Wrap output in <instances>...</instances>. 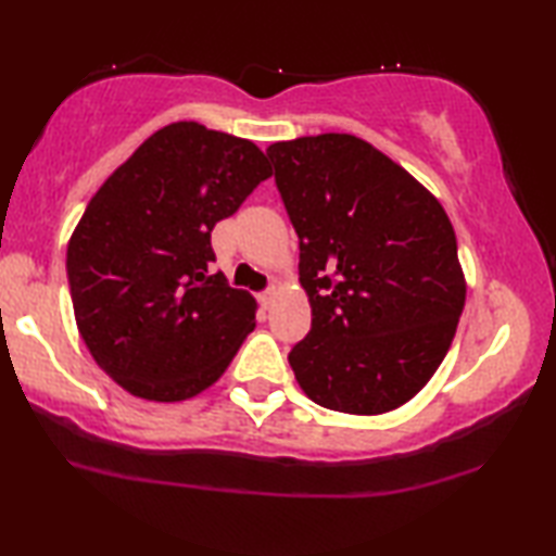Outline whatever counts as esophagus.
<instances>
[{
    "mask_svg": "<svg viewBox=\"0 0 556 556\" xmlns=\"http://www.w3.org/2000/svg\"><path fill=\"white\" fill-rule=\"evenodd\" d=\"M275 299H277V289L275 287H269L267 291H262V294H260V301H262V306H265V308H269L271 304H275Z\"/></svg>",
    "mask_w": 556,
    "mask_h": 556,
    "instance_id": "34e87169",
    "label": "esophagus"
}]
</instances>
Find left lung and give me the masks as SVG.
Instances as JSON below:
<instances>
[{"instance_id":"8db88e82","label":"left lung","mask_w":556,"mask_h":556,"mask_svg":"<svg viewBox=\"0 0 556 556\" xmlns=\"http://www.w3.org/2000/svg\"><path fill=\"white\" fill-rule=\"evenodd\" d=\"M267 156L312 304V331L289 353L299 388L345 414L402 407L437 372L464 312L454 225L361 137H299Z\"/></svg>"}]
</instances>
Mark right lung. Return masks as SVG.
<instances>
[{"label":"right lung","mask_w":556,"mask_h":556,"mask_svg":"<svg viewBox=\"0 0 556 556\" xmlns=\"http://www.w3.org/2000/svg\"><path fill=\"white\" fill-rule=\"evenodd\" d=\"M269 176L250 139L174 122L92 195L65 269L83 341L119 388L181 402L228 368L257 301L213 275L211 232Z\"/></svg>","instance_id":"1"}]
</instances>
